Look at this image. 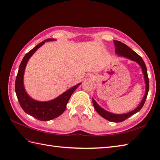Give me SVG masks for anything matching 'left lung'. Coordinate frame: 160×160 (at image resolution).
<instances>
[{
  "mask_svg": "<svg viewBox=\"0 0 160 160\" xmlns=\"http://www.w3.org/2000/svg\"><path fill=\"white\" fill-rule=\"evenodd\" d=\"M114 43L115 47H116V49H115V53L117 54L118 56L128 58L132 61H136L137 63H138V65L141 67V68H142V73L144 74V81H145V84H146V92L142 100V102H140L139 106L137 107L136 109L126 114H113V113L108 112V111L105 110L104 109H103L102 108L100 107L98 104L97 102L92 99V103H93L95 109L98 112V114L100 115V116H102L103 118H104L105 119H107L110 121L119 122L126 120L129 117L132 116V115L136 114V112H138V111H140V109L142 108L144 102L146 101L148 92V90H149V82H148L147 67L145 65V63H144V61L142 60V58H141L136 52H135L134 51L132 50L130 48H129L127 45H125V43L119 42V41H116V40L114 41Z\"/></svg>",
  "mask_w": 160,
  "mask_h": 160,
  "instance_id": "left-lung-1",
  "label": "left lung"
}]
</instances>
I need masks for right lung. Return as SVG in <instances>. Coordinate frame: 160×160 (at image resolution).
Here are the masks:
<instances>
[{
  "instance_id": "add662e5",
  "label": "right lung",
  "mask_w": 160,
  "mask_h": 160,
  "mask_svg": "<svg viewBox=\"0 0 160 160\" xmlns=\"http://www.w3.org/2000/svg\"><path fill=\"white\" fill-rule=\"evenodd\" d=\"M54 39H48L39 43L34 48L29 51L24 56L20 63L19 69L16 76L15 89L16 93L22 108L26 113L31 115L39 121H50L60 116L65 110L67 104L73 92L78 87V84L63 92L58 98L48 102H39L32 99L26 92L23 79L24 73L27 62L31 56L34 54L39 48L42 46L46 42L54 41Z\"/></svg>"
}]
</instances>
